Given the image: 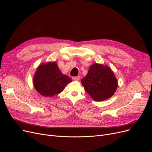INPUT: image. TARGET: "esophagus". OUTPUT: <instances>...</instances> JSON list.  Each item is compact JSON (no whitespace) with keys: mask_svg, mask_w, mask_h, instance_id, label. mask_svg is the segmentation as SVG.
Masks as SVG:
<instances>
[{"mask_svg":"<svg viewBox=\"0 0 152 152\" xmlns=\"http://www.w3.org/2000/svg\"><path fill=\"white\" fill-rule=\"evenodd\" d=\"M73 80H74V81H79V79H80V76H75V77H73Z\"/></svg>","mask_w":152,"mask_h":152,"instance_id":"1","label":"esophagus"}]
</instances>
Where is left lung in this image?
I'll return each mask as SVG.
<instances>
[{"instance_id": "8db88e82", "label": "left lung", "mask_w": 152, "mask_h": 152, "mask_svg": "<svg viewBox=\"0 0 152 152\" xmlns=\"http://www.w3.org/2000/svg\"><path fill=\"white\" fill-rule=\"evenodd\" d=\"M85 91L95 101H103L115 92L118 81L108 66L95 63L91 65L85 77L81 79Z\"/></svg>"}]
</instances>
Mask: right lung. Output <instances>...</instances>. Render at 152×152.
Listing matches in <instances>:
<instances>
[{
	"mask_svg": "<svg viewBox=\"0 0 152 152\" xmlns=\"http://www.w3.org/2000/svg\"><path fill=\"white\" fill-rule=\"evenodd\" d=\"M71 81L69 77L62 74L55 61L39 65L33 78L35 89L44 97L60 94Z\"/></svg>",
	"mask_w": 152,
	"mask_h": 152,
	"instance_id": "add662e5",
	"label": "right lung"
}]
</instances>
